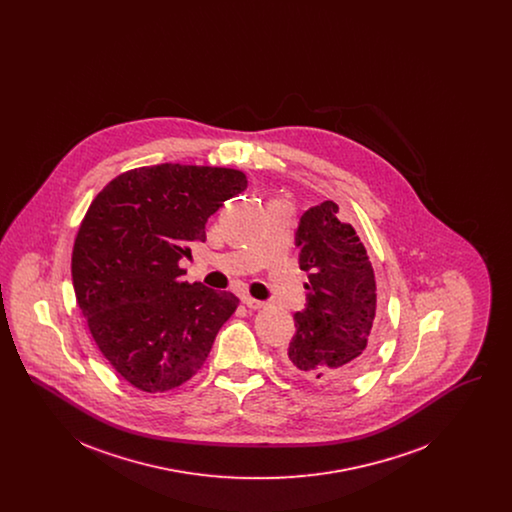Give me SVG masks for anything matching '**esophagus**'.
I'll return each mask as SVG.
<instances>
[{"label":"esophagus","instance_id":"obj_1","mask_svg":"<svg viewBox=\"0 0 512 512\" xmlns=\"http://www.w3.org/2000/svg\"><path fill=\"white\" fill-rule=\"evenodd\" d=\"M244 303L249 307V309H263L267 303L265 301H259V299H255V297H251V295H244Z\"/></svg>","mask_w":512,"mask_h":512}]
</instances>
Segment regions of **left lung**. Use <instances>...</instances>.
<instances>
[{"label": "left lung", "instance_id": "obj_1", "mask_svg": "<svg viewBox=\"0 0 512 512\" xmlns=\"http://www.w3.org/2000/svg\"><path fill=\"white\" fill-rule=\"evenodd\" d=\"M299 267L309 272L305 309L282 359L297 378L338 388L359 376L376 349V280L351 224L334 201L307 209L295 230Z\"/></svg>", "mask_w": 512, "mask_h": 512}]
</instances>
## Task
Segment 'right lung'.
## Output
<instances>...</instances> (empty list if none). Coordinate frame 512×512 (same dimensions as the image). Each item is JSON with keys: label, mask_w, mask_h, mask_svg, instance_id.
<instances>
[{"label": "right lung", "mask_w": 512, "mask_h": 512, "mask_svg": "<svg viewBox=\"0 0 512 512\" xmlns=\"http://www.w3.org/2000/svg\"><path fill=\"white\" fill-rule=\"evenodd\" d=\"M245 186L234 169L165 163L124 172L92 201L74 242V293L99 351L134 388L190 380L236 311L234 293L188 284L178 263Z\"/></svg>", "instance_id": "obj_1"}]
</instances>
